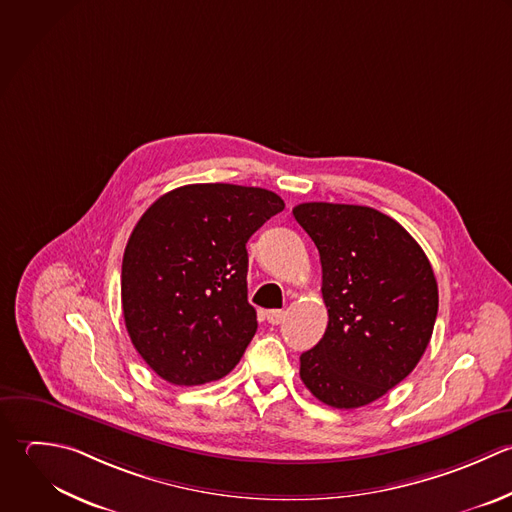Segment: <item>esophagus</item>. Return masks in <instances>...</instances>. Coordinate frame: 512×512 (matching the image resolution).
I'll list each match as a JSON object with an SVG mask.
<instances>
[{"instance_id": "obj_1", "label": "esophagus", "mask_w": 512, "mask_h": 512, "mask_svg": "<svg viewBox=\"0 0 512 512\" xmlns=\"http://www.w3.org/2000/svg\"><path fill=\"white\" fill-rule=\"evenodd\" d=\"M267 321L271 325H281L285 321V311L283 309H273V311H267Z\"/></svg>"}]
</instances>
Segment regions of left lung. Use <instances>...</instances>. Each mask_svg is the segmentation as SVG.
Instances as JSON below:
<instances>
[{"label":"left lung","instance_id":"obj_1","mask_svg":"<svg viewBox=\"0 0 512 512\" xmlns=\"http://www.w3.org/2000/svg\"><path fill=\"white\" fill-rule=\"evenodd\" d=\"M297 223L319 249L329 325L301 355V381L325 405L381 399L421 361L439 311L433 267L389 215L343 203H301Z\"/></svg>","mask_w":512,"mask_h":512}]
</instances>
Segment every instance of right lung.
<instances>
[{"mask_svg": "<svg viewBox=\"0 0 512 512\" xmlns=\"http://www.w3.org/2000/svg\"><path fill=\"white\" fill-rule=\"evenodd\" d=\"M283 199L261 187L183 185L137 221L121 265V307L141 359L193 387L231 373L257 331L247 241Z\"/></svg>", "mask_w": 512, "mask_h": 512, "instance_id": "add662e5", "label": "right lung"}]
</instances>
